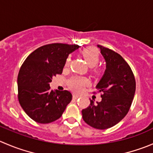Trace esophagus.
Listing matches in <instances>:
<instances>
[{"instance_id":"1","label":"esophagus","mask_w":153,"mask_h":153,"mask_svg":"<svg viewBox=\"0 0 153 153\" xmlns=\"http://www.w3.org/2000/svg\"><path fill=\"white\" fill-rule=\"evenodd\" d=\"M72 97H73V99H78V98H79L80 96L79 95H77V94H75V93H74V94L72 95Z\"/></svg>"}]
</instances>
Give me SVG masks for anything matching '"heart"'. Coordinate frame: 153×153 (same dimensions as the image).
<instances>
[{"mask_svg":"<svg viewBox=\"0 0 153 153\" xmlns=\"http://www.w3.org/2000/svg\"><path fill=\"white\" fill-rule=\"evenodd\" d=\"M81 53L90 67H94L99 63L100 56H99V51L96 48H92V47L87 48L83 50ZM69 63H70V57H68L65 62V67H68L69 66ZM92 71L96 74H99L100 72V71L96 68H93ZM88 83L89 81L87 78L75 75V76L72 77L68 81V86L73 91L81 92L84 90V87L88 84Z\"/></svg>","mask_w":153,"mask_h":153,"instance_id":"obj_1","label":"heart"}]
</instances>
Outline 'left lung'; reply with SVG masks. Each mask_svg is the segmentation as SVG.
<instances>
[{
  "instance_id": "left-lung-1",
  "label": "left lung",
  "mask_w": 153,
  "mask_h": 153,
  "mask_svg": "<svg viewBox=\"0 0 153 153\" xmlns=\"http://www.w3.org/2000/svg\"><path fill=\"white\" fill-rule=\"evenodd\" d=\"M106 62V69L96 85L102 101L82 110L84 122L97 129H107L122 120L128 114L135 93L134 74L127 62L115 51L97 45Z\"/></svg>"
}]
</instances>
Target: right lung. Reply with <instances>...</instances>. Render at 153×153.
<instances>
[{
  "mask_svg": "<svg viewBox=\"0 0 153 153\" xmlns=\"http://www.w3.org/2000/svg\"><path fill=\"white\" fill-rule=\"evenodd\" d=\"M78 45L52 43L33 51L22 65L18 75V98L25 112L39 123H49L62 116L72 95L67 90H51L49 83L60 75L70 53Z\"/></svg>",
  "mask_w": 153,
  "mask_h": 153,
  "instance_id": "obj_1",
  "label": "right lung"
}]
</instances>
